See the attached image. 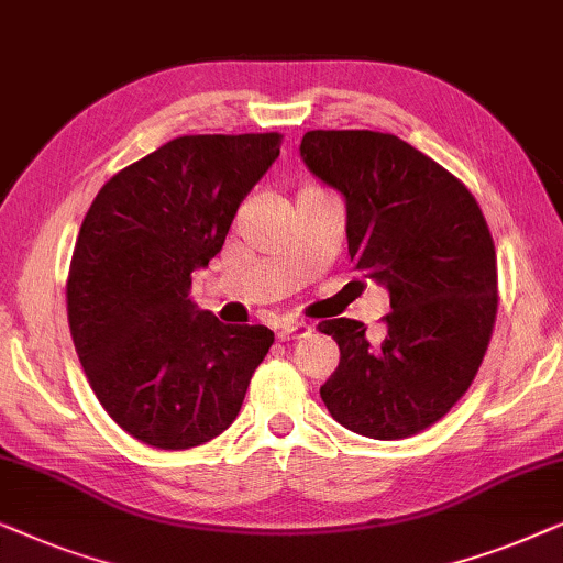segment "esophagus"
<instances>
[{
	"instance_id": "obj_1",
	"label": "esophagus",
	"mask_w": 563,
	"mask_h": 563,
	"mask_svg": "<svg viewBox=\"0 0 563 563\" xmlns=\"http://www.w3.org/2000/svg\"><path fill=\"white\" fill-rule=\"evenodd\" d=\"M308 331H311V323H306V321L283 323L280 331H278V339H280V342H290V339H300V336H306Z\"/></svg>"
}]
</instances>
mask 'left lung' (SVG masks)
Instances as JSON below:
<instances>
[{
	"mask_svg": "<svg viewBox=\"0 0 563 563\" xmlns=\"http://www.w3.org/2000/svg\"><path fill=\"white\" fill-rule=\"evenodd\" d=\"M306 168L346 203L354 271L393 311L369 344L362 321L319 323L339 344L321 400L344 429L393 441L429 429L470 390L497 313L495 242L462 180L395 134L313 130Z\"/></svg>",
	"mask_w": 563,
	"mask_h": 563,
	"instance_id": "8db88e82",
	"label": "left lung"
}]
</instances>
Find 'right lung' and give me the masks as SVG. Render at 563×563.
I'll use <instances>...</instances> for the list:
<instances>
[{
    "mask_svg": "<svg viewBox=\"0 0 563 563\" xmlns=\"http://www.w3.org/2000/svg\"><path fill=\"white\" fill-rule=\"evenodd\" d=\"M283 134H186L126 165L84 217L68 271V323L93 395L147 446L191 449L227 431L267 327L199 311L191 273L221 250Z\"/></svg>",
    "mask_w": 563,
    "mask_h": 563,
    "instance_id": "right-lung-1",
    "label": "right lung"
}]
</instances>
